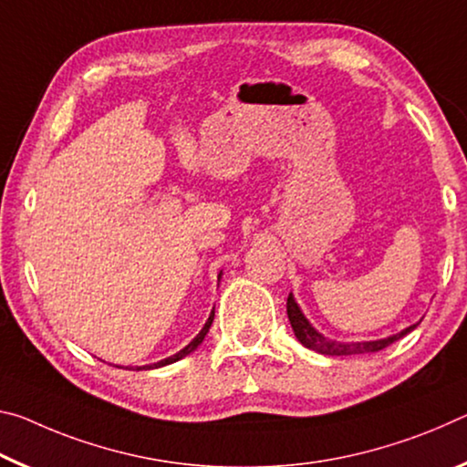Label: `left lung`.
Here are the masks:
<instances>
[{
    "instance_id": "obj_1",
    "label": "left lung",
    "mask_w": 467,
    "mask_h": 467,
    "mask_svg": "<svg viewBox=\"0 0 467 467\" xmlns=\"http://www.w3.org/2000/svg\"><path fill=\"white\" fill-rule=\"evenodd\" d=\"M287 318L289 323H292V328L296 333L297 341L302 343L304 348L308 349H315L318 354H325V356H354V354H372V351H380L385 349L387 346H391L393 341L401 339L403 335H408L410 331H414V327H408L406 331L393 335V337H387V339H379V341H360V343H341V341H333V339H327L325 335H320L315 327H312L306 317L302 315V310L297 308L296 300L289 294L287 297Z\"/></svg>"
}]
</instances>
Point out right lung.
<instances>
[{"instance_id": "right-lung-1", "label": "right lung", "mask_w": 467, "mask_h": 467, "mask_svg": "<svg viewBox=\"0 0 467 467\" xmlns=\"http://www.w3.org/2000/svg\"><path fill=\"white\" fill-rule=\"evenodd\" d=\"M213 317H215V310H213L211 312V317H209V320H206V323H204V327H202V331L201 333H198L196 335V337L192 339V341H190L188 343V346L186 348H183V349H180L178 351V354H173V356H170V358H165V360H161V362H157V364H149V366H139V368H136V370H150V368H159V366H165V364H171V362H178V360H182V358H186L188 354H192V351L198 348V346H201V343H202V339H204V335L206 333H209V328H211V325H213Z\"/></svg>"}]
</instances>
